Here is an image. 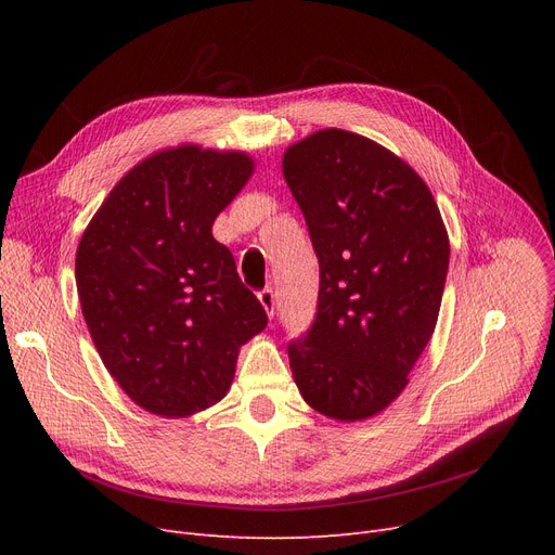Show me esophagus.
Segmentation results:
<instances>
[{
	"label": "esophagus",
	"instance_id": "34e87169",
	"mask_svg": "<svg viewBox=\"0 0 555 555\" xmlns=\"http://www.w3.org/2000/svg\"><path fill=\"white\" fill-rule=\"evenodd\" d=\"M258 301H260V306H262V308H266L268 317L272 319V317H274V304H276V295H274V289H272V287L260 289V293H258Z\"/></svg>",
	"mask_w": 555,
	"mask_h": 555
}]
</instances>
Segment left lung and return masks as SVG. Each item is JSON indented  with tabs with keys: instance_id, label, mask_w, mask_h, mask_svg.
<instances>
[{
	"instance_id": "left-lung-1",
	"label": "left lung",
	"mask_w": 555,
	"mask_h": 555,
	"mask_svg": "<svg viewBox=\"0 0 555 555\" xmlns=\"http://www.w3.org/2000/svg\"><path fill=\"white\" fill-rule=\"evenodd\" d=\"M283 178L319 260L317 317L287 346L304 400L333 421L373 418L402 393L441 310L450 238L421 175L362 134L287 145Z\"/></svg>"
}]
</instances>
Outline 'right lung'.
Returning <instances> with one entry per match:
<instances>
[{"label":"right lung","mask_w":555,"mask_h":555,"mask_svg":"<svg viewBox=\"0 0 555 555\" xmlns=\"http://www.w3.org/2000/svg\"><path fill=\"white\" fill-rule=\"evenodd\" d=\"M251 172L247 153L172 145L132 166L80 236L85 324L109 375L155 416L222 400L241 346L268 326L211 231Z\"/></svg>","instance_id":"obj_1"}]
</instances>
